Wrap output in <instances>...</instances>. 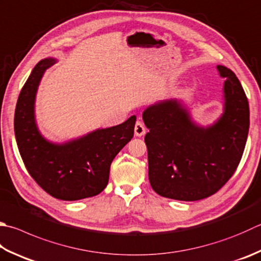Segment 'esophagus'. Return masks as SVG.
<instances>
[{
  "instance_id": "34e87169",
  "label": "esophagus",
  "mask_w": 261,
  "mask_h": 261,
  "mask_svg": "<svg viewBox=\"0 0 261 261\" xmlns=\"http://www.w3.org/2000/svg\"><path fill=\"white\" fill-rule=\"evenodd\" d=\"M134 130H135V135L136 136H143L146 132V128L144 124L142 121H136L135 127H134Z\"/></svg>"
}]
</instances>
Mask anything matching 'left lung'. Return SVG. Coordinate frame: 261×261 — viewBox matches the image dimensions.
I'll list each match as a JSON object with an SVG mask.
<instances>
[{
    "instance_id": "obj_1",
    "label": "left lung",
    "mask_w": 261,
    "mask_h": 261,
    "mask_svg": "<svg viewBox=\"0 0 261 261\" xmlns=\"http://www.w3.org/2000/svg\"><path fill=\"white\" fill-rule=\"evenodd\" d=\"M225 77V112L214 126L200 128L175 100L143 112L149 180L159 195L196 201L215 194L233 176L242 158L250 124L247 95L235 73Z\"/></svg>"
}]
</instances>
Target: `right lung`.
<instances>
[{
  "instance_id": "obj_1",
  "label": "right lung",
  "mask_w": 261,
  "mask_h": 261,
  "mask_svg": "<svg viewBox=\"0 0 261 261\" xmlns=\"http://www.w3.org/2000/svg\"><path fill=\"white\" fill-rule=\"evenodd\" d=\"M54 62V59L39 61L19 94L14 112L18 149L29 175L53 198H91L106 189L112 160L134 135L136 117L69 143H48L36 128L34 101L44 71Z\"/></svg>"
}]
</instances>
